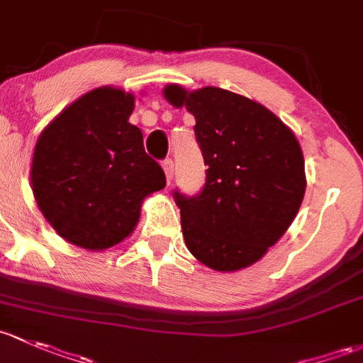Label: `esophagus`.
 I'll list each match as a JSON object with an SVG mask.
<instances>
[{"mask_svg": "<svg viewBox=\"0 0 363 363\" xmlns=\"http://www.w3.org/2000/svg\"><path fill=\"white\" fill-rule=\"evenodd\" d=\"M162 167H163V170H165V177H167V182H172V179H174V162H172V160L169 158V160H163V163H162Z\"/></svg>", "mask_w": 363, "mask_h": 363, "instance_id": "1", "label": "esophagus"}]
</instances>
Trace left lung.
<instances>
[{
	"label": "left lung",
	"instance_id": "1",
	"mask_svg": "<svg viewBox=\"0 0 363 363\" xmlns=\"http://www.w3.org/2000/svg\"><path fill=\"white\" fill-rule=\"evenodd\" d=\"M163 97L194 116L208 167L198 196L174 193L186 247L216 272L249 268L284 236L303 203L299 140L277 114L235 91L170 83Z\"/></svg>",
	"mask_w": 363,
	"mask_h": 363
}]
</instances>
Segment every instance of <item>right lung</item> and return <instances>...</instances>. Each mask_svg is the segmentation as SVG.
Masks as SVG:
<instances>
[{"mask_svg": "<svg viewBox=\"0 0 363 363\" xmlns=\"http://www.w3.org/2000/svg\"><path fill=\"white\" fill-rule=\"evenodd\" d=\"M135 95L86 91L40 133L30 162L38 208L66 242L86 250L118 245L135 230L143 201L165 188L162 167L128 121Z\"/></svg>", "mask_w": 363, "mask_h": 363, "instance_id": "obj_1", "label": "right lung"}]
</instances>
